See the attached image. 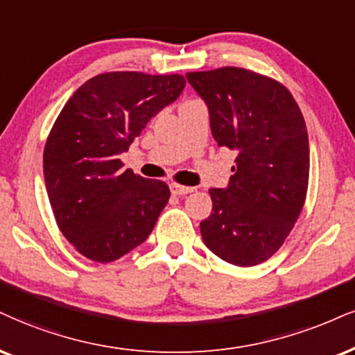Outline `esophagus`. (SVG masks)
<instances>
[{"mask_svg":"<svg viewBox=\"0 0 355 355\" xmlns=\"http://www.w3.org/2000/svg\"><path fill=\"white\" fill-rule=\"evenodd\" d=\"M194 191V187H187V186H181V184H171V192L174 196H184L189 194V192Z\"/></svg>","mask_w":355,"mask_h":355,"instance_id":"34e87169","label":"esophagus"}]
</instances>
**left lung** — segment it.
Masks as SVG:
<instances>
[{"instance_id":"1","label":"left lung","mask_w":355,"mask_h":355,"mask_svg":"<svg viewBox=\"0 0 355 355\" xmlns=\"http://www.w3.org/2000/svg\"><path fill=\"white\" fill-rule=\"evenodd\" d=\"M207 103L218 146L237 150L230 182L211 189L212 214L200 222L204 243L237 266L263 263L298 220L309 181V141L291 92L242 67L189 72Z\"/></svg>"}]
</instances>
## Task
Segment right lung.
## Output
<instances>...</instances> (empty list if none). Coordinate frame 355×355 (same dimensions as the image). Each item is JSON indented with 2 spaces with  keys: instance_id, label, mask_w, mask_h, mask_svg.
Segmentation results:
<instances>
[{
  "instance_id": "add662e5",
  "label": "right lung",
  "mask_w": 355,
  "mask_h": 355,
  "mask_svg": "<svg viewBox=\"0 0 355 355\" xmlns=\"http://www.w3.org/2000/svg\"><path fill=\"white\" fill-rule=\"evenodd\" d=\"M184 85L179 73H98L57 116L44 146L46 189L62 235L89 260L115 261L155 229L169 187L123 169L120 155Z\"/></svg>"
}]
</instances>
